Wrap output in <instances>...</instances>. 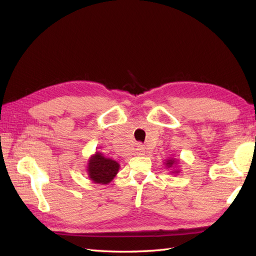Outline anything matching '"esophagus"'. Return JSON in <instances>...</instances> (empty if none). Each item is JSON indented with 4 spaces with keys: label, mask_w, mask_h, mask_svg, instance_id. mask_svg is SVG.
<instances>
[{
    "label": "esophagus",
    "mask_w": 256,
    "mask_h": 256,
    "mask_svg": "<svg viewBox=\"0 0 256 256\" xmlns=\"http://www.w3.org/2000/svg\"><path fill=\"white\" fill-rule=\"evenodd\" d=\"M145 154V148L143 145H140V144H138V146H136V155H144Z\"/></svg>",
    "instance_id": "1"
}]
</instances>
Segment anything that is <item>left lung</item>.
I'll return each instance as SVG.
<instances>
[{"label":"left lung","mask_w":256,"mask_h":256,"mask_svg":"<svg viewBox=\"0 0 256 256\" xmlns=\"http://www.w3.org/2000/svg\"><path fill=\"white\" fill-rule=\"evenodd\" d=\"M164 165L167 170H170V174H172V175H178V174L180 172V170H179V160L167 158L164 162Z\"/></svg>","instance_id":"1"}]
</instances>
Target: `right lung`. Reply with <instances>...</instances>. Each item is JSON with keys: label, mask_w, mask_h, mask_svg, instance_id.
<instances>
[{"label": "right lung", "mask_w": 256, "mask_h": 256, "mask_svg": "<svg viewBox=\"0 0 256 256\" xmlns=\"http://www.w3.org/2000/svg\"><path fill=\"white\" fill-rule=\"evenodd\" d=\"M120 164L112 158H108L100 152H96L89 157L86 164V172L92 182L99 184H108L116 176Z\"/></svg>", "instance_id": "obj_1"}]
</instances>
